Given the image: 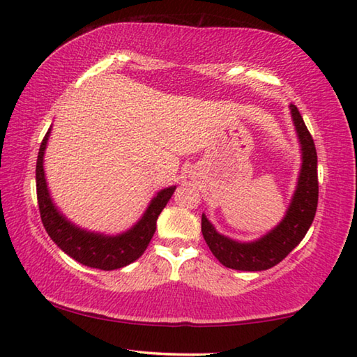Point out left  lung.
<instances>
[{
    "instance_id": "8db88e82",
    "label": "left lung",
    "mask_w": 357,
    "mask_h": 357,
    "mask_svg": "<svg viewBox=\"0 0 357 357\" xmlns=\"http://www.w3.org/2000/svg\"><path fill=\"white\" fill-rule=\"evenodd\" d=\"M289 109L302 151V167L292 200L281 222L257 240L238 241L219 234L205 214H202L203 238L224 267L241 271H262L275 267L303 240L313 222L318 206V155L301 112L294 105Z\"/></svg>"
}]
</instances>
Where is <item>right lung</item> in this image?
Returning <instances> with one entry per match:
<instances>
[{
    "label": "right lung",
    "instance_id": "1",
    "mask_svg": "<svg viewBox=\"0 0 357 357\" xmlns=\"http://www.w3.org/2000/svg\"><path fill=\"white\" fill-rule=\"evenodd\" d=\"M50 130L52 127L47 130L43 139L36 162L38 205L43 225L49 236L61 251L87 267L117 270L135 262L146 251L154 236L157 219L168 200L172 199L176 185L158 190L138 222L122 234L106 235L79 227L56 208L47 188L46 173H44V152L47 148Z\"/></svg>",
    "mask_w": 357,
    "mask_h": 357
}]
</instances>
